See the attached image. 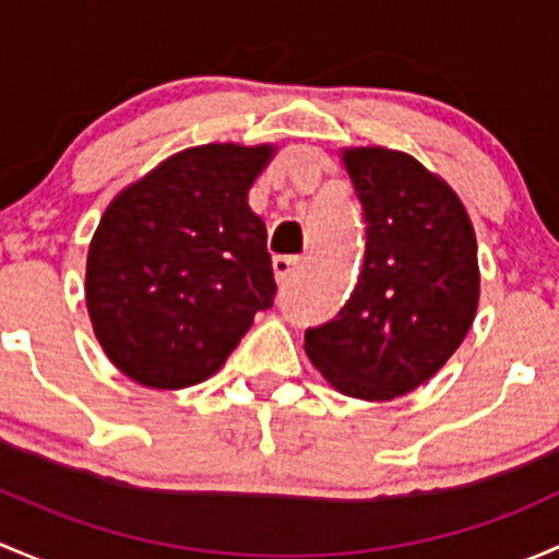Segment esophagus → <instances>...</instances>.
Listing matches in <instances>:
<instances>
[{
  "label": "esophagus",
  "mask_w": 559,
  "mask_h": 559,
  "mask_svg": "<svg viewBox=\"0 0 559 559\" xmlns=\"http://www.w3.org/2000/svg\"><path fill=\"white\" fill-rule=\"evenodd\" d=\"M274 277H277V282L282 287L285 285H290L293 282V277H296L298 274V269H301V258H296V255H277L274 258Z\"/></svg>",
  "instance_id": "34e87169"
}]
</instances>
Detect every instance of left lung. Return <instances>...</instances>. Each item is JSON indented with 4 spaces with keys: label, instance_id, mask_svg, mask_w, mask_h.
<instances>
[{
    "label": "left lung",
    "instance_id": "1",
    "mask_svg": "<svg viewBox=\"0 0 559 559\" xmlns=\"http://www.w3.org/2000/svg\"><path fill=\"white\" fill-rule=\"evenodd\" d=\"M366 221L358 285L304 347L344 395L390 401L428 382L468 333L479 301L476 237L447 182L406 153H344Z\"/></svg>",
    "mask_w": 559,
    "mask_h": 559
}]
</instances>
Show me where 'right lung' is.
<instances>
[{"mask_svg": "<svg viewBox=\"0 0 559 559\" xmlns=\"http://www.w3.org/2000/svg\"><path fill=\"white\" fill-rule=\"evenodd\" d=\"M274 147L171 155L107 206L88 250L85 301L126 377L191 388L226 364L255 312L274 307L266 226L247 191Z\"/></svg>", "mask_w": 559, "mask_h": 559, "instance_id": "right-lung-1", "label": "right lung"}]
</instances>
